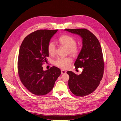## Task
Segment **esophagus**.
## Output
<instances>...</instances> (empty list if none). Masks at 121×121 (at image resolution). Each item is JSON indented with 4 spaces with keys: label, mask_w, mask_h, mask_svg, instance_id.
Wrapping results in <instances>:
<instances>
[{
    "label": "esophagus",
    "mask_w": 121,
    "mask_h": 121,
    "mask_svg": "<svg viewBox=\"0 0 121 121\" xmlns=\"http://www.w3.org/2000/svg\"><path fill=\"white\" fill-rule=\"evenodd\" d=\"M66 71L65 70H63V69L61 70V74H62V75L65 74H66Z\"/></svg>",
    "instance_id": "esophagus-1"
}]
</instances>
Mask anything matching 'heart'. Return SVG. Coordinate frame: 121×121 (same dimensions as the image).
Wrapping results in <instances>:
<instances>
[{
  "instance_id": "heart-1",
  "label": "heart",
  "mask_w": 121,
  "mask_h": 121,
  "mask_svg": "<svg viewBox=\"0 0 121 121\" xmlns=\"http://www.w3.org/2000/svg\"><path fill=\"white\" fill-rule=\"evenodd\" d=\"M58 42L67 48L69 54L76 56L78 53L79 50L76 46L77 42L72 37L67 35H62L58 38ZM47 50L51 55H54L56 53V47L54 42L49 43ZM72 61V59L69 57H58L54 61V64L60 68L66 69L70 66Z\"/></svg>"
}]
</instances>
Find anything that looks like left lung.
<instances>
[{
	"mask_svg": "<svg viewBox=\"0 0 121 121\" xmlns=\"http://www.w3.org/2000/svg\"><path fill=\"white\" fill-rule=\"evenodd\" d=\"M65 30L77 34L82 39V49L74 64L76 68H82V72L79 75L72 71L66 72L69 76V88L77 96L88 95L97 89L103 75L104 64L99 42L87 29H65Z\"/></svg>",
	"mask_w": 121,
	"mask_h": 121,
	"instance_id": "left-lung-1",
	"label": "left lung"
}]
</instances>
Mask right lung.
I'll return each mask as SVG.
<instances>
[{"mask_svg": "<svg viewBox=\"0 0 121 121\" xmlns=\"http://www.w3.org/2000/svg\"><path fill=\"white\" fill-rule=\"evenodd\" d=\"M57 30L34 31L24 38L20 48L18 69L20 80L30 92L37 96L50 92L61 74L57 67L44 71L42 66L49 56L48 45Z\"/></svg>", "mask_w": 121, "mask_h": 121, "instance_id": "right-lung-1", "label": "right lung"}]
</instances>
